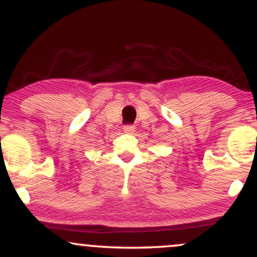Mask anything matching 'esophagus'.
<instances>
[{"instance_id":"34e87169","label":"esophagus","mask_w":257,"mask_h":257,"mask_svg":"<svg viewBox=\"0 0 257 257\" xmlns=\"http://www.w3.org/2000/svg\"><path fill=\"white\" fill-rule=\"evenodd\" d=\"M135 126L132 125V124H126V125H123V131H124V133H133L134 132Z\"/></svg>"}]
</instances>
